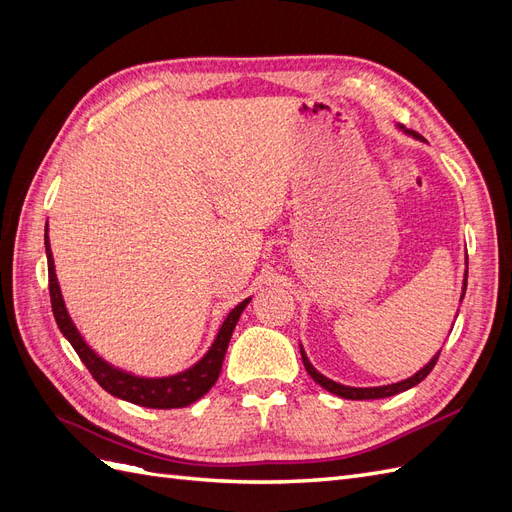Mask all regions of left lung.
Instances as JSON below:
<instances>
[{
  "label": "left lung",
  "instance_id": "8db88e82",
  "mask_svg": "<svg viewBox=\"0 0 512 512\" xmlns=\"http://www.w3.org/2000/svg\"><path fill=\"white\" fill-rule=\"evenodd\" d=\"M397 130H401L404 134L416 138V141H423L421 134H416L412 130H404L401 126H397ZM466 286H468V252H466V273H463V286H461V301H463V297H466ZM457 314H459V309H457ZM299 348H301V359H303V365L307 369V374L312 376L322 386V389H327L329 393H333L337 397H344V399H382V397H393L397 393H404V391L412 389V386H416L418 382H423L429 376V371L433 369V365L438 363V356H440V352L433 354L427 365H423L421 369L416 371L414 376H410L406 380H399V382H393V384H384V386H346V384H339V382L327 378L324 374H320V371L312 363H309L301 342H299Z\"/></svg>",
  "mask_w": 512,
  "mask_h": 512
}]
</instances>
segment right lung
<instances>
[{
    "label": "right lung",
    "mask_w": 512,
    "mask_h": 512,
    "mask_svg": "<svg viewBox=\"0 0 512 512\" xmlns=\"http://www.w3.org/2000/svg\"><path fill=\"white\" fill-rule=\"evenodd\" d=\"M44 250H46V260H49V292H51V305H53V316H55L57 327L72 344L76 354L81 356V361L89 369V374L96 378V382L106 393H111L113 397L130 401V404L143 406V408L170 410V408H185L194 404L196 399L203 397L211 386L218 382L232 331H235L243 309L252 301V297L241 301L235 309H232V312L226 316V320L222 322V327L218 335H215L211 348L205 352L203 359L194 363L190 369L166 378L136 376V374H130V371H123L104 361L102 356H98L89 348L81 331L76 329V324L68 314L66 301L61 297V288L57 282L55 260H53L51 241H49V224L44 228Z\"/></svg>",
    "instance_id": "obj_1"
}]
</instances>
